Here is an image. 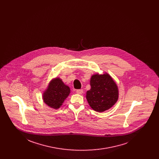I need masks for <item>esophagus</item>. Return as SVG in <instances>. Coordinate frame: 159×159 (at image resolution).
I'll return each mask as SVG.
<instances>
[{"mask_svg":"<svg viewBox=\"0 0 159 159\" xmlns=\"http://www.w3.org/2000/svg\"><path fill=\"white\" fill-rule=\"evenodd\" d=\"M76 93L78 94H82L83 93V89H78L76 91Z\"/></svg>","mask_w":159,"mask_h":159,"instance_id":"esophagus-1","label":"esophagus"}]
</instances>
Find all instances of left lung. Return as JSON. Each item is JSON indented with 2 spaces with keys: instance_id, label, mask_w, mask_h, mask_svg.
<instances>
[{
  "instance_id": "obj_1",
  "label": "left lung",
  "mask_w": 159,
  "mask_h": 159,
  "mask_svg": "<svg viewBox=\"0 0 159 159\" xmlns=\"http://www.w3.org/2000/svg\"><path fill=\"white\" fill-rule=\"evenodd\" d=\"M91 89L86 92L87 101L94 111L102 113L113 107L119 98V89L113 78L107 72L91 76Z\"/></svg>"
}]
</instances>
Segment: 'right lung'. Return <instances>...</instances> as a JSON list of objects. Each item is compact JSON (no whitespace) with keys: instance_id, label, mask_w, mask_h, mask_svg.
<instances>
[{"instance_id":"obj_1","label":"right lung","mask_w":159,"mask_h":159,"mask_svg":"<svg viewBox=\"0 0 159 159\" xmlns=\"http://www.w3.org/2000/svg\"><path fill=\"white\" fill-rule=\"evenodd\" d=\"M70 89L64 84L62 79L56 77L52 79L46 89L43 91L42 98L46 105L51 108L59 109L67 98Z\"/></svg>"}]
</instances>
